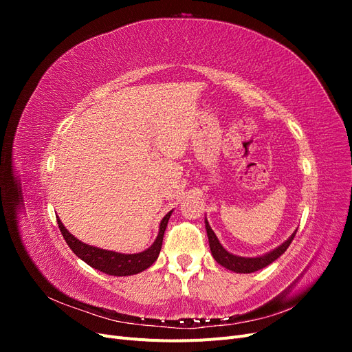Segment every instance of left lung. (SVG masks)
Here are the masks:
<instances>
[{
    "label": "left lung",
    "instance_id": "8db88e82",
    "mask_svg": "<svg viewBox=\"0 0 352 352\" xmlns=\"http://www.w3.org/2000/svg\"><path fill=\"white\" fill-rule=\"evenodd\" d=\"M206 230H207V236H208V243H210V250L214 260L226 267L230 272L235 273H254L260 269L267 267L269 264H272L274 260H278L280 255L289 247L292 239L295 238L296 230L292 233V235L287 238L283 243H280L279 247H276L274 250L265 252L263 255H257V257H241V255H235L229 252L223 245L220 243L219 238L216 236L214 230L211 229L208 225V220L206 217Z\"/></svg>",
    "mask_w": 352,
    "mask_h": 352
}]
</instances>
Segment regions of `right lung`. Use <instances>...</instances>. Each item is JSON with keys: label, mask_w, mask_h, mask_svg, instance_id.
Returning <instances> with one entry per match:
<instances>
[{"label": "right lung", "mask_w": 352, "mask_h": 352, "mask_svg": "<svg viewBox=\"0 0 352 352\" xmlns=\"http://www.w3.org/2000/svg\"><path fill=\"white\" fill-rule=\"evenodd\" d=\"M172 212L173 210L168 211L163 217L162 223H160L158 235L151 247L146 248L142 252H136V254H122L116 251L102 250L98 247H92V245H88L79 241L78 238H74L65 228V225H63L60 219H57V223H58L63 238L66 239L70 250L76 254L82 261H85L94 269L111 276H132V274L144 272L145 269L150 267V265H153V263L158 258V254L162 251L164 232Z\"/></svg>", "instance_id": "1"}]
</instances>
